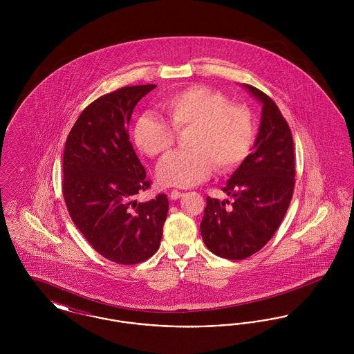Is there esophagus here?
Listing matches in <instances>:
<instances>
[{
	"instance_id": "34e87169",
	"label": "esophagus",
	"mask_w": 354,
	"mask_h": 354,
	"mask_svg": "<svg viewBox=\"0 0 354 354\" xmlns=\"http://www.w3.org/2000/svg\"><path fill=\"white\" fill-rule=\"evenodd\" d=\"M183 195H185L183 192H180V191H178V189H172L171 194H169V198H171L172 201H176V199H180Z\"/></svg>"
}]
</instances>
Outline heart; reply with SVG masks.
Wrapping results in <instances>:
<instances>
[{
    "instance_id": "heart-1",
    "label": "heart",
    "mask_w": 354,
    "mask_h": 354,
    "mask_svg": "<svg viewBox=\"0 0 354 354\" xmlns=\"http://www.w3.org/2000/svg\"><path fill=\"white\" fill-rule=\"evenodd\" d=\"M169 123L142 114L134 126L136 147L151 158H165L185 134L187 151L176 152L158 169L165 185L192 187L205 180L212 169L230 174L240 169L252 152L256 124L252 111L208 86L195 84L162 102Z\"/></svg>"
}]
</instances>
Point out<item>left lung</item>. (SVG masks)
<instances>
[{"label": "left lung", "mask_w": 354, "mask_h": 354, "mask_svg": "<svg viewBox=\"0 0 354 354\" xmlns=\"http://www.w3.org/2000/svg\"><path fill=\"white\" fill-rule=\"evenodd\" d=\"M245 87L263 103L256 151L223 187L234 202L208 196L201 223L205 247L228 260L247 259L270 241L286 216L296 182L288 122L266 93L251 84Z\"/></svg>", "instance_id": "1"}]
</instances>
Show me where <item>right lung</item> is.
<instances>
[{
    "instance_id": "add662e5",
    "label": "right lung",
    "mask_w": 354,
    "mask_h": 354,
    "mask_svg": "<svg viewBox=\"0 0 354 354\" xmlns=\"http://www.w3.org/2000/svg\"><path fill=\"white\" fill-rule=\"evenodd\" d=\"M155 87L126 86L91 102L65 143L68 215L97 252L122 266L143 263L158 251L169 212L166 194L135 201L151 180L130 142L129 123L136 103Z\"/></svg>"
}]
</instances>
